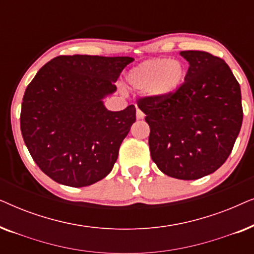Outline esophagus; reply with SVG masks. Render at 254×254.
Here are the masks:
<instances>
[{"label":"esophagus","mask_w":254,"mask_h":254,"mask_svg":"<svg viewBox=\"0 0 254 254\" xmlns=\"http://www.w3.org/2000/svg\"><path fill=\"white\" fill-rule=\"evenodd\" d=\"M136 119L137 120H142L144 119V113L142 112V111L138 109V107H136Z\"/></svg>","instance_id":"esophagus-1"}]
</instances>
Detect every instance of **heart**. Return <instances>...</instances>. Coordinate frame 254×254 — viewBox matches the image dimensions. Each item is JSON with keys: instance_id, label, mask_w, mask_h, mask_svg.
<instances>
[{"instance_id": "b5f03b06", "label": "heart", "mask_w": 254, "mask_h": 254, "mask_svg": "<svg viewBox=\"0 0 254 254\" xmlns=\"http://www.w3.org/2000/svg\"><path fill=\"white\" fill-rule=\"evenodd\" d=\"M185 76L186 69L182 62L169 58H157L131 68L127 72L126 81L135 90H147L150 98L163 100L178 91Z\"/></svg>"}]
</instances>
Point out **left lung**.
Masks as SVG:
<instances>
[{
  "instance_id": "1",
  "label": "left lung",
  "mask_w": 254,
  "mask_h": 254,
  "mask_svg": "<svg viewBox=\"0 0 254 254\" xmlns=\"http://www.w3.org/2000/svg\"><path fill=\"white\" fill-rule=\"evenodd\" d=\"M190 67L169 98L140 99L150 127L152 161L164 175L195 180L216 171L234 148L243 121L241 86L229 65L207 52L183 51Z\"/></svg>"
}]
</instances>
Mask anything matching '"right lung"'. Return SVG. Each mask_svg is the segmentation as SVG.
<instances>
[{
  "mask_svg": "<svg viewBox=\"0 0 254 254\" xmlns=\"http://www.w3.org/2000/svg\"><path fill=\"white\" fill-rule=\"evenodd\" d=\"M129 57L61 55L47 62L23 97L20 130L31 156L54 182L92 185L109 175L136 110L110 111L104 99Z\"/></svg>",
  "mask_w": 254,
  "mask_h": 254,
  "instance_id": "1",
  "label": "right lung"
}]
</instances>
